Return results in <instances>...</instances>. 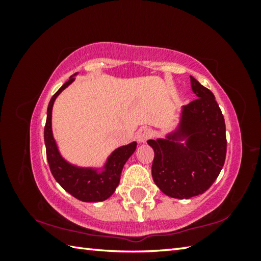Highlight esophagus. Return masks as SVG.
<instances>
[{
    "mask_svg": "<svg viewBox=\"0 0 261 261\" xmlns=\"http://www.w3.org/2000/svg\"><path fill=\"white\" fill-rule=\"evenodd\" d=\"M152 136H153V131L149 129V127H146V126L140 127V129L136 132V138L140 144L146 143V141L151 138Z\"/></svg>",
    "mask_w": 261,
    "mask_h": 261,
    "instance_id": "obj_1",
    "label": "esophagus"
}]
</instances>
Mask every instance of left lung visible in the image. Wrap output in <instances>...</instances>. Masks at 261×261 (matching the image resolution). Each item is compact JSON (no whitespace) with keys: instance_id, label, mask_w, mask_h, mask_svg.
I'll return each instance as SVG.
<instances>
[{"instance_id":"8db88e82","label":"left lung","mask_w":261,"mask_h":261,"mask_svg":"<svg viewBox=\"0 0 261 261\" xmlns=\"http://www.w3.org/2000/svg\"><path fill=\"white\" fill-rule=\"evenodd\" d=\"M196 100L183 106L176 127L165 138L149 139L154 149V183L168 197L190 199L218 178L227 153L226 124L215 96L193 77Z\"/></svg>"}]
</instances>
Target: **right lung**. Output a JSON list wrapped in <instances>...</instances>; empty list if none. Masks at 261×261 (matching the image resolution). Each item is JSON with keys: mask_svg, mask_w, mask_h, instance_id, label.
<instances>
[{"mask_svg": "<svg viewBox=\"0 0 261 261\" xmlns=\"http://www.w3.org/2000/svg\"><path fill=\"white\" fill-rule=\"evenodd\" d=\"M74 73L69 81L53 95L47 108V121L45 126V145L47 160L53 176L65 191L78 200L85 202L103 201L112 196L118 187L122 169L129 158L135 153L137 143L120 146L110 153L101 167H81L65 160L62 155L53 135L51 114L53 106L57 96L74 82Z\"/></svg>", "mask_w": 261, "mask_h": 261, "instance_id": "1", "label": "right lung"}]
</instances>
